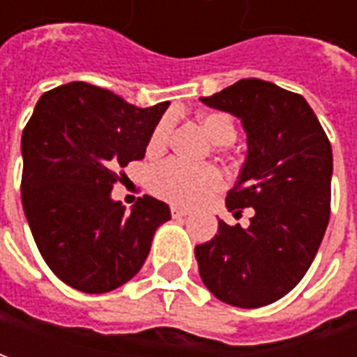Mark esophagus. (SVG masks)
Returning <instances> with one entry per match:
<instances>
[{"label": "esophagus", "mask_w": 357, "mask_h": 357, "mask_svg": "<svg viewBox=\"0 0 357 357\" xmlns=\"http://www.w3.org/2000/svg\"><path fill=\"white\" fill-rule=\"evenodd\" d=\"M171 213H173L174 219H183V217H186L190 211H188V209H184V207H171Z\"/></svg>", "instance_id": "1"}]
</instances>
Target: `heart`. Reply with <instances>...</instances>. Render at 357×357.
Wrapping results in <instances>:
<instances>
[{"mask_svg":"<svg viewBox=\"0 0 357 357\" xmlns=\"http://www.w3.org/2000/svg\"><path fill=\"white\" fill-rule=\"evenodd\" d=\"M199 123L217 146L234 142L236 128L229 115L225 113H206L199 117ZM171 132L169 119L159 121L148 140V153L158 155L165 150ZM148 186L158 198L176 204V206H194L209 194L223 186V176L211 165H188L178 159H167L150 171Z\"/></svg>","mask_w":357,"mask_h":357,"instance_id":"1","label":"heart"}]
</instances>
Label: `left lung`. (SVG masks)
I'll return each instance as SVG.
<instances>
[{"instance_id":"1","label":"left lung","mask_w":357,"mask_h":357,"mask_svg":"<svg viewBox=\"0 0 357 357\" xmlns=\"http://www.w3.org/2000/svg\"><path fill=\"white\" fill-rule=\"evenodd\" d=\"M202 102L242 121L248 155L227 194L229 211L254 209L250 225H227L196 246L199 277L225 304L261 307L302 280L331 215L333 150L300 93L242 78Z\"/></svg>"}]
</instances>
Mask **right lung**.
I'll list each match as a JSON object with an SVG mask.
<instances>
[{
  "label": "right lung",
  "instance_id": "1",
  "mask_svg": "<svg viewBox=\"0 0 357 357\" xmlns=\"http://www.w3.org/2000/svg\"><path fill=\"white\" fill-rule=\"evenodd\" d=\"M169 107H136L88 82L45 92L22 130L21 198L40 254L55 277L86 294L132 279L150 254L165 202L144 196L125 213L111 199L121 169L138 161Z\"/></svg>",
  "mask_w": 357,
  "mask_h": 357
}]
</instances>
